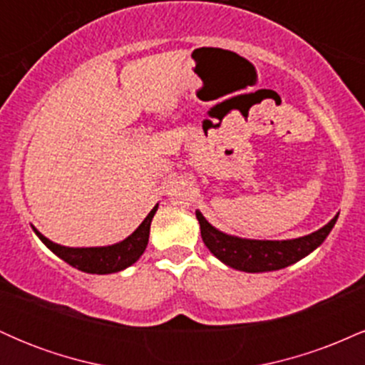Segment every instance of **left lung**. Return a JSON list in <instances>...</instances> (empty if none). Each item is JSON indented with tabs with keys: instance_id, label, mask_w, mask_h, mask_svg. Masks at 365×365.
I'll use <instances>...</instances> for the list:
<instances>
[{
	"instance_id": "obj_1",
	"label": "left lung",
	"mask_w": 365,
	"mask_h": 365,
	"mask_svg": "<svg viewBox=\"0 0 365 365\" xmlns=\"http://www.w3.org/2000/svg\"><path fill=\"white\" fill-rule=\"evenodd\" d=\"M195 216L199 220L200 235L207 249L226 266L245 271V273L283 269L300 261L324 242L338 220V216H334L328 225L322 226L317 232L293 238V240H245V238L221 233L215 226L209 225L199 211H195Z\"/></svg>"
}]
</instances>
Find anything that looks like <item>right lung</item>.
Here are the masks:
<instances>
[{"instance_id": "obj_1", "label": "right lung", "mask_w": 365, "mask_h": 365, "mask_svg": "<svg viewBox=\"0 0 365 365\" xmlns=\"http://www.w3.org/2000/svg\"><path fill=\"white\" fill-rule=\"evenodd\" d=\"M158 211V206L153 207V211L145 216L139 228L132 233L128 238H125L120 244L110 247H89V249H72V247H63L48 240L44 235L34 228L36 235L43 240V244L53 250L58 257L68 262L70 266L77 267L83 273L91 274H110L118 273L125 267L132 266L137 259L144 254L145 247L149 242V230L150 221H153L154 212Z\"/></svg>"}]
</instances>
